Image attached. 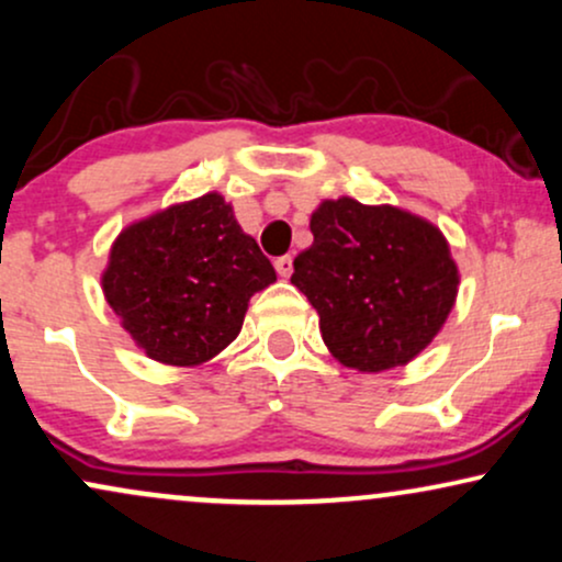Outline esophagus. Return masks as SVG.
<instances>
[{
  "instance_id": "1",
  "label": "esophagus",
  "mask_w": 562,
  "mask_h": 562,
  "mask_svg": "<svg viewBox=\"0 0 562 562\" xmlns=\"http://www.w3.org/2000/svg\"><path fill=\"white\" fill-rule=\"evenodd\" d=\"M274 269L280 277H290L293 274V259H290V256H280V259L274 261Z\"/></svg>"
}]
</instances>
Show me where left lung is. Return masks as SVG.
I'll return each mask as SVG.
<instances>
[{"label": "left lung", "mask_w": 562, "mask_h": 562, "mask_svg": "<svg viewBox=\"0 0 562 562\" xmlns=\"http://www.w3.org/2000/svg\"><path fill=\"white\" fill-rule=\"evenodd\" d=\"M308 227L314 243L295 256L290 282L317 308L333 357L359 372L412 362L443 327L460 285L441 229L353 198L322 200Z\"/></svg>", "instance_id": "left-lung-1"}]
</instances>
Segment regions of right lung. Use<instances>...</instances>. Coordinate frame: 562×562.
I'll use <instances>...</instances> for the list:
<instances>
[{
	"label": "right lung",
	"instance_id": "1",
	"mask_svg": "<svg viewBox=\"0 0 562 562\" xmlns=\"http://www.w3.org/2000/svg\"><path fill=\"white\" fill-rule=\"evenodd\" d=\"M274 267L218 192L169 205L115 237L102 293L150 359L198 367L240 333Z\"/></svg>",
	"mask_w": 562,
	"mask_h": 562
}]
</instances>
